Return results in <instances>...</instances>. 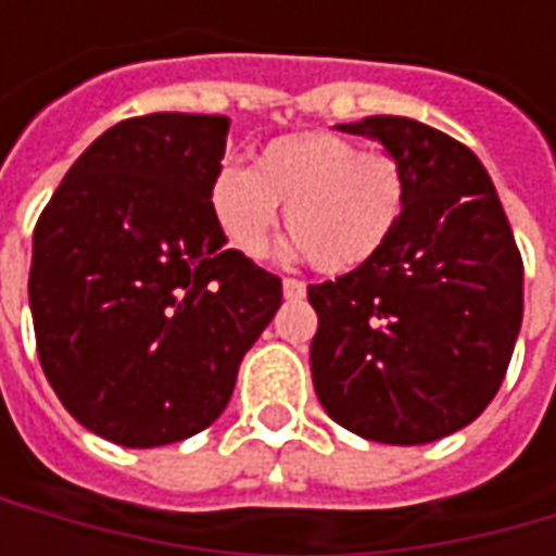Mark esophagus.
<instances>
[{"mask_svg":"<svg viewBox=\"0 0 556 556\" xmlns=\"http://www.w3.org/2000/svg\"><path fill=\"white\" fill-rule=\"evenodd\" d=\"M281 288H285V296H288V300H303V296H306V285L296 281V278H285Z\"/></svg>","mask_w":556,"mask_h":556,"instance_id":"obj_1","label":"esophagus"}]
</instances>
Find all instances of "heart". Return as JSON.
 <instances>
[{
	"mask_svg": "<svg viewBox=\"0 0 556 556\" xmlns=\"http://www.w3.org/2000/svg\"><path fill=\"white\" fill-rule=\"evenodd\" d=\"M206 198L225 241L250 260L266 256L278 203H285L290 247L318 271L343 275L393 241L408 179L399 157L380 144L362 148L331 129H300L266 141L253 169L225 163Z\"/></svg>",
	"mask_w": 556,
	"mask_h": 556,
	"instance_id": "1",
	"label": "heart"
}]
</instances>
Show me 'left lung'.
I'll return each instance as SVG.
<instances>
[{"label": "left lung", "mask_w": 556, "mask_h": 556, "mask_svg": "<svg viewBox=\"0 0 556 556\" xmlns=\"http://www.w3.org/2000/svg\"><path fill=\"white\" fill-rule=\"evenodd\" d=\"M393 151L408 203L380 256L309 285L312 383L374 442L420 445L485 412L523 321V256L477 154L408 117L340 126Z\"/></svg>", "instance_id": "left-lung-1"}]
</instances>
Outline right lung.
I'll use <instances>...</instances> for the list:
<instances>
[{
	"instance_id": "1",
	"label": "right lung",
	"mask_w": 556,
	"mask_h": 556,
	"mask_svg": "<svg viewBox=\"0 0 556 556\" xmlns=\"http://www.w3.org/2000/svg\"><path fill=\"white\" fill-rule=\"evenodd\" d=\"M225 139L213 114L123 119L33 231L39 365L86 430L126 448L206 430L281 306V278L228 250L210 213Z\"/></svg>"
}]
</instances>
